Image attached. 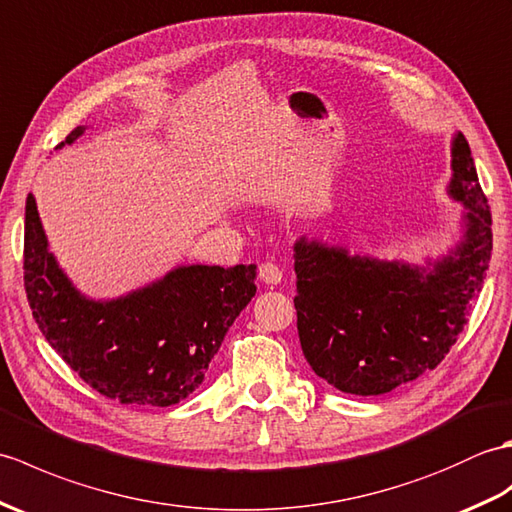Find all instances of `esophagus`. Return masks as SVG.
Returning <instances> with one entry per match:
<instances>
[{"label":"esophagus","instance_id":"esophagus-1","mask_svg":"<svg viewBox=\"0 0 512 512\" xmlns=\"http://www.w3.org/2000/svg\"><path fill=\"white\" fill-rule=\"evenodd\" d=\"M258 278L263 280L265 285L274 287V285H278V282L282 280V271H280V267L276 263H271V260H267V263L258 265Z\"/></svg>","mask_w":512,"mask_h":512}]
</instances>
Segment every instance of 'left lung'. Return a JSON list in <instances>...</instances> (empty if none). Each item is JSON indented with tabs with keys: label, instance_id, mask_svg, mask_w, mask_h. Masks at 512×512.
I'll return each mask as SVG.
<instances>
[{
	"label": "left lung",
	"instance_id": "8db88e82",
	"mask_svg": "<svg viewBox=\"0 0 512 512\" xmlns=\"http://www.w3.org/2000/svg\"><path fill=\"white\" fill-rule=\"evenodd\" d=\"M449 195L469 208L456 252L418 267L295 243V311L302 352L317 377L359 396L392 392L434 370L458 342L491 263V208L469 142L453 138Z\"/></svg>",
	"mask_w": 512,
	"mask_h": 512
}]
</instances>
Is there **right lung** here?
<instances>
[{
    "label": "right lung",
    "mask_w": 512,
    "mask_h": 512,
    "mask_svg": "<svg viewBox=\"0 0 512 512\" xmlns=\"http://www.w3.org/2000/svg\"><path fill=\"white\" fill-rule=\"evenodd\" d=\"M85 129L76 127L63 144ZM256 265L179 267L111 302L78 293L48 252L26 199L24 287L48 344L87 385L124 405L168 407L195 392L223 337L256 293Z\"/></svg>",
    "instance_id": "add662e5"
}]
</instances>
